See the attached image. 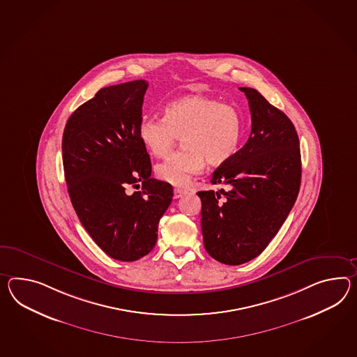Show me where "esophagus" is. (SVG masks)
Segmentation results:
<instances>
[{"label": "esophagus", "instance_id": "1", "mask_svg": "<svg viewBox=\"0 0 357 357\" xmlns=\"http://www.w3.org/2000/svg\"><path fill=\"white\" fill-rule=\"evenodd\" d=\"M184 193H185V192L183 191V190H181V188H175L174 199H179V197H182Z\"/></svg>", "mask_w": 357, "mask_h": 357}]
</instances>
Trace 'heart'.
<instances>
[{"label":"heart","instance_id":"heart-1","mask_svg":"<svg viewBox=\"0 0 357 357\" xmlns=\"http://www.w3.org/2000/svg\"><path fill=\"white\" fill-rule=\"evenodd\" d=\"M243 135V119L234 105L205 96H188L169 102L164 119L144 117L138 137L152 156L165 157L182 140V151L167 157L155 169L162 182L184 187L199 174L205 160L211 166L229 161Z\"/></svg>","mask_w":357,"mask_h":357}]
</instances>
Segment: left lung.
Segmentation results:
<instances>
[{
  "label": "left lung",
  "mask_w": 357,
  "mask_h": 357,
  "mask_svg": "<svg viewBox=\"0 0 357 357\" xmlns=\"http://www.w3.org/2000/svg\"><path fill=\"white\" fill-rule=\"evenodd\" d=\"M240 90L249 100L250 137L213 173L211 184L228 190L197 192L205 249L229 266L252 261L267 248L296 202L302 176L293 122L255 89Z\"/></svg>",
  "instance_id": "8db88e82"
}]
</instances>
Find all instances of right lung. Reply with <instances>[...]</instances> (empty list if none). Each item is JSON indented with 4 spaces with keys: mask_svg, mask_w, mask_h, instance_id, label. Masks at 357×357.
<instances>
[{
    "mask_svg": "<svg viewBox=\"0 0 357 357\" xmlns=\"http://www.w3.org/2000/svg\"><path fill=\"white\" fill-rule=\"evenodd\" d=\"M147 87L135 79L100 89L70 114L61 140L73 209L96 245L121 261L155 248L158 222L173 200V187L151 178L138 137ZM128 186L141 191L128 194Z\"/></svg>",
    "mask_w": 357,
    "mask_h": 357,
    "instance_id": "obj_1",
    "label": "right lung"
}]
</instances>
